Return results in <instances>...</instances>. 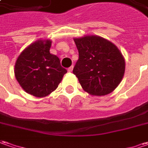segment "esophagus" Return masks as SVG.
<instances>
[{
    "label": "esophagus",
    "mask_w": 148,
    "mask_h": 148,
    "mask_svg": "<svg viewBox=\"0 0 148 148\" xmlns=\"http://www.w3.org/2000/svg\"><path fill=\"white\" fill-rule=\"evenodd\" d=\"M72 70H73V66H71V67H70V68H68V71L69 72H72Z\"/></svg>",
    "instance_id": "obj_1"
}]
</instances>
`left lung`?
Listing matches in <instances>:
<instances>
[{"mask_svg":"<svg viewBox=\"0 0 148 148\" xmlns=\"http://www.w3.org/2000/svg\"><path fill=\"white\" fill-rule=\"evenodd\" d=\"M74 41L79 59L73 74L84 91L94 96L114 91L125 72V60L117 47L99 36H85Z\"/></svg>","mask_w":148,"mask_h":148,"instance_id":"obj_1","label":"left lung"}]
</instances>
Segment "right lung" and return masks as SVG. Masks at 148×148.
I'll use <instances>...</instances> for the list:
<instances>
[{
  "label": "right lung",
  "mask_w": 148,
  "mask_h": 148,
  "mask_svg": "<svg viewBox=\"0 0 148 148\" xmlns=\"http://www.w3.org/2000/svg\"><path fill=\"white\" fill-rule=\"evenodd\" d=\"M51 40H38L21 53L14 73L21 88L31 95L42 97L54 91L67 70L60 59L50 53Z\"/></svg>",
  "instance_id": "1"
}]
</instances>
